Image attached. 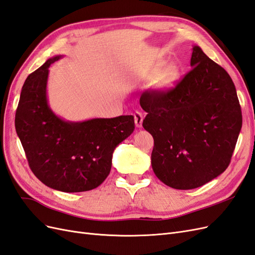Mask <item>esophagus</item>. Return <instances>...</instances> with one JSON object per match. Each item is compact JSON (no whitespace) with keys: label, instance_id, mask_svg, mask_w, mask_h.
<instances>
[{"label":"esophagus","instance_id":"esophagus-1","mask_svg":"<svg viewBox=\"0 0 255 255\" xmlns=\"http://www.w3.org/2000/svg\"><path fill=\"white\" fill-rule=\"evenodd\" d=\"M134 119H135V125L137 128H141L142 126V120H143V117H142V114L140 112L136 111L134 113Z\"/></svg>","mask_w":255,"mask_h":255}]
</instances>
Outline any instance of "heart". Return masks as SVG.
Returning a JSON list of instances; mask_svg holds the SVG:
<instances>
[{"label":"heart","mask_w":255,"mask_h":255,"mask_svg":"<svg viewBox=\"0 0 255 255\" xmlns=\"http://www.w3.org/2000/svg\"><path fill=\"white\" fill-rule=\"evenodd\" d=\"M179 69L174 65H166L158 70H153L150 72L152 79H155V87L158 90H167L170 88L176 79L179 78Z\"/></svg>","instance_id":"1"}]
</instances>
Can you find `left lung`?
Wrapping results in <instances>:
<instances>
[{
  "mask_svg": "<svg viewBox=\"0 0 255 255\" xmlns=\"http://www.w3.org/2000/svg\"><path fill=\"white\" fill-rule=\"evenodd\" d=\"M191 70L168 91H148L142 127L153 136V171L169 187L194 189L228 168L243 117L229 73L194 45Z\"/></svg>",
  "mask_w": 255,
  "mask_h": 255,
  "instance_id": "obj_1",
  "label": "left lung"
}]
</instances>
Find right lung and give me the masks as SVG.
I'll list each match as a JSON object with an SVG mask.
<instances>
[{"instance_id": "obj_1", "label": "right lung", "mask_w": 255, "mask_h": 255, "mask_svg": "<svg viewBox=\"0 0 255 255\" xmlns=\"http://www.w3.org/2000/svg\"><path fill=\"white\" fill-rule=\"evenodd\" d=\"M54 56L30 73L23 85L16 112L17 134L29 168L48 187L64 192L97 188L111 172L113 153L133 133V116L71 122L50 109L49 67Z\"/></svg>"}]
</instances>
